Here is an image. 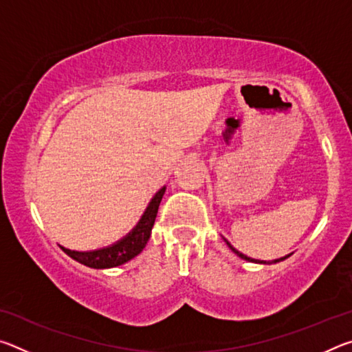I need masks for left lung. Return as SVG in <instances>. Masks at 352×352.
Instances as JSON below:
<instances>
[{"label": "left lung", "instance_id": "obj_1", "mask_svg": "<svg viewBox=\"0 0 352 352\" xmlns=\"http://www.w3.org/2000/svg\"><path fill=\"white\" fill-rule=\"evenodd\" d=\"M223 241L226 242V245H228L230 247V250H231V252H233L234 254H237V256H239V258L241 259H245V261H248V262H254V264H276V262H281V261H284V259H287L289 258V256L292 254H287V256H283V258H279V259H275V261H270V262H267V261H259V259H253V258H248V256L247 254H243V253H241L239 252V250H236L233 245H231V243L228 242V241H226L225 239V237H223Z\"/></svg>", "mask_w": 352, "mask_h": 352}]
</instances>
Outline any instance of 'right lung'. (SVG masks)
Masks as SVG:
<instances>
[{
  "label": "right lung",
  "mask_w": 352,
  "mask_h": 352,
  "mask_svg": "<svg viewBox=\"0 0 352 352\" xmlns=\"http://www.w3.org/2000/svg\"><path fill=\"white\" fill-rule=\"evenodd\" d=\"M166 192V186L158 190L153 195L152 200L148 201L146 211L142 212L141 219L138 220L132 231L122 237V239L116 241L109 247L90 250V252H77V250H69L60 245V248L67 253L69 258L80 262V264L91 267V269H113V267L122 265L138 256L142 250H144L146 243L151 237L155 219H157L158 206L162 204V199Z\"/></svg>",
  "instance_id": "obj_1"
}]
</instances>
